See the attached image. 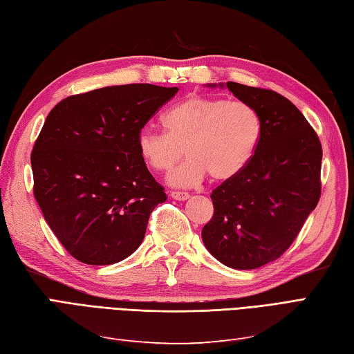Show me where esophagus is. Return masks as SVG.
Wrapping results in <instances>:
<instances>
[{"label":"esophagus","mask_w":354,"mask_h":354,"mask_svg":"<svg viewBox=\"0 0 354 354\" xmlns=\"http://www.w3.org/2000/svg\"><path fill=\"white\" fill-rule=\"evenodd\" d=\"M171 196L174 198V200L185 201V200H187V198H189V194L187 192H182V191H172Z\"/></svg>","instance_id":"obj_1"}]
</instances>
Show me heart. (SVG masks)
Instances as JSON below:
<instances>
[{
  "label": "heart",
  "instance_id": "obj_1",
  "mask_svg": "<svg viewBox=\"0 0 354 354\" xmlns=\"http://www.w3.org/2000/svg\"><path fill=\"white\" fill-rule=\"evenodd\" d=\"M167 132L144 127L136 145L142 160L158 172H168L174 186H194L210 174L225 182L240 174L252 160L261 140L258 111L243 100L191 96L163 115Z\"/></svg>",
  "mask_w": 354,
  "mask_h": 354
}]
</instances>
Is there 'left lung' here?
<instances>
[{"mask_svg":"<svg viewBox=\"0 0 354 354\" xmlns=\"http://www.w3.org/2000/svg\"><path fill=\"white\" fill-rule=\"evenodd\" d=\"M227 87L258 111L263 133L248 167L212 192L213 216L201 236L218 261L249 270L286 252L317 207L323 150L313 126L287 97L237 82Z\"/></svg>","mask_w":354,"mask_h":354,"instance_id":"1","label":"left lung"}]
</instances>
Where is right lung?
I'll return each instance as SVG.
<instances>
[{
    "label": "right lung",
    "mask_w": 354,
    "mask_h": 354,
    "mask_svg": "<svg viewBox=\"0 0 354 354\" xmlns=\"http://www.w3.org/2000/svg\"><path fill=\"white\" fill-rule=\"evenodd\" d=\"M177 87L127 84L63 99L31 151L34 198L77 261L108 266L132 255L167 194L136 138Z\"/></svg>",
    "instance_id": "1"
}]
</instances>
